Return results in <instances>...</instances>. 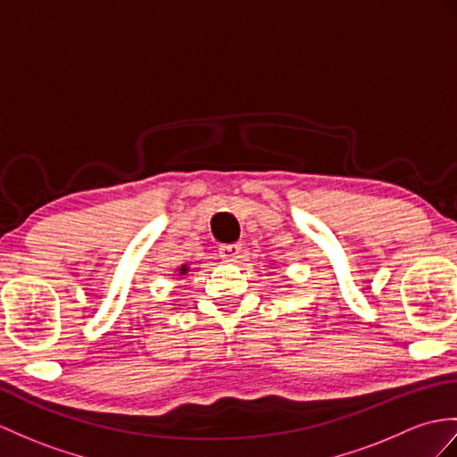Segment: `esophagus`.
<instances>
[{
    "mask_svg": "<svg viewBox=\"0 0 457 457\" xmlns=\"http://www.w3.org/2000/svg\"><path fill=\"white\" fill-rule=\"evenodd\" d=\"M241 254V243H228V245H220V257L224 261H237Z\"/></svg>",
    "mask_w": 457,
    "mask_h": 457,
    "instance_id": "1",
    "label": "esophagus"
}]
</instances>
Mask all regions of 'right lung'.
<instances>
[{"label":"right lung","mask_w":457,"mask_h":457,"mask_svg":"<svg viewBox=\"0 0 457 457\" xmlns=\"http://www.w3.org/2000/svg\"><path fill=\"white\" fill-rule=\"evenodd\" d=\"M187 270H188L187 267H180V274H187Z\"/></svg>","instance_id":"obj_1"}]
</instances>
